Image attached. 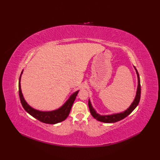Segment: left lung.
Listing matches in <instances>:
<instances>
[{
  "label": "left lung",
  "instance_id": "1",
  "mask_svg": "<svg viewBox=\"0 0 160 160\" xmlns=\"http://www.w3.org/2000/svg\"><path fill=\"white\" fill-rule=\"evenodd\" d=\"M135 70H136V73L138 75V89H137V93H136V96H135V100L133 101V102L131 104L127 110H126L125 111L122 112V113H117V114H113V115H100L99 114H98L96 111L93 109V108L91 106V104L90 102V101L89 100V102H88V104H89V108L91 115L92 116L96 119L97 120L105 122V123H114V122H116L120 121L122 119L125 118L126 117H127L129 114L131 113V112L133 111L136 107L138 105L139 102H140V96H141V86H140V76H139V73L138 72V71L136 69V68H135Z\"/></svg>",
  "mask_w": 160,
  "mask_h": 160
}]
</instances>
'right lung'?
<instances>
[{"mask_svg":"<svg viewBox=\"0 0 160 160\" xmlns=\"http://www.w3.org/2000/svg\"><path fill=\"white\" fill-rule=\"evenodd\" d=\"M21 73V74H22ZM21 74L19 78V84H18V91H19V97L20 100V102L22 104V106L23 107L24 109H25L28 113L35 118L37 120L43 122V123L46 124H53L58 123V122H62L65 120V119L69 115L71 107L74 102V100L78 95V91L75 92L73 95H71L69 99L68 100L66 103L64 104L62 107L53 111H48V112H44V111H37L34 108H32L26 102L25 99L22 96L21 89H20V77H21Z\"/></svg>","mask_w":160,"mask_h":160,"instance_id":"1","label":"right lung"}]
</instances>
